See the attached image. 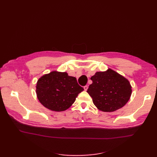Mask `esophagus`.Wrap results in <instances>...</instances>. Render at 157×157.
Here are the masks:
<instances>
[{
	"label": "esophagus",
	"instance_id": "obj_1",
	"mask_svg": "<svg viewBox=\"0 0 157 157\" xmlns=\"http://www.w3.org/2000/svg\"><path fill=\"white\" fill-rule=\"evenodd\" d=\"M83 88H84V90H85V91H86V90H88V86L86 85V86H85Z\"/></svg>",
	"mask_w": 157,
	"mask_h": 157
}]
</instances>
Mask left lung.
Listing matches in <instances>:
<instances>
[{
    "mask_svg": "<svg viewBox=\"0 0 157 157\" xmlns=\"http://www.w3.org/2000/svg\"><path fill=\"white\" fill-rule=\"evenodd\" d=\"M91 80L92 84L87 92L99 110L114 111L124 106L130 99L132 87L129 81L111 69L96 72Z\"/></svg>",
    "mask_w": 157,
    "mask_h": 157,
    "instance_id": "obj_1",
    "label": "left lung"
}]
</instances>
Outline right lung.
<instances>
[{
    "instance_id": "1",
    "label": "right lung",
    "mask_w": 157,
    "mask_h": 157,
    "mask_svg": "<svg viewBox=\"0 0 157 157\" xmlns=\"http://www.w3.org/2000/svg\"><path fill=\"white\" fill-rule=\"evenodd\" d=\"M76 78L66 72L53 71L39 79L36 94L39 101L46 108L62 111L68 109L83 91Z\"/></svg>"
}]
</instances>
